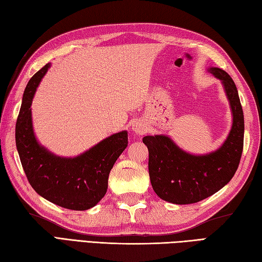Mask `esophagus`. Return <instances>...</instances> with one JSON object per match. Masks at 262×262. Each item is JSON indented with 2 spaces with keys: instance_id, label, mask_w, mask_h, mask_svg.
<instances>
[{
  "instance_id": "1",
  "label": "esophagus",
  "mask_w": 262,
  "mask_h": 262,
  "mask_svg": "<svg viewBox=\"0 0 262 262\" xmlns=\"http://www.w3.org/2000/svg\"><path fill=\"white\" fill-rule=\"evenodd\" d=\"M132 129L136 135H143L146 132V126L142 121H135L132 125Z\"/></svg>"
}]
</instances>
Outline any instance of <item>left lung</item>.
Wrapping results in <instances>:
<instances>
[{"label":"left lung","instance_id":"8db88e82","mask_svg":"<svg viewBox=\"0 0 262 262\" xmlns=\"http://www.w3.org/2000/svg\"><path fill=\"white\" fill-rule=\"evenodd\" d=\"M222 80L233 114L229 134L217 151L193 156L165 135L143 137L148 150V175L157 195L175 204H191L211 196L233 178L242 157L244 116L238 92L226 71L209 68Z\"/></svg>","mask_w":262,"mask_h":262}]
</instances>
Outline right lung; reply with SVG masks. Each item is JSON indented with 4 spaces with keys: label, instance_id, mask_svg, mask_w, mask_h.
Wrapping results in <instances>:
<instances>
[{
    "label": "right lung",
    "instance_id": "1",
    "mask_svg": "<svg viewBox=\"0 0 262 262\" xmlns=\"http://www.w3.org/2000/svg\"><path fill=\"white\" fill-rule=\"evenodd\" d=\"M50 68L38 70L26 86L15 124V144L24 171L40 196L70 210L93 208L105 195L110 170L128 144L127 132L106 137L75 158H61L38 144L32 122L36 89Z\"/></svg>",
    "mask_w": 262,
    "mask_h": 262
}]
</instances>
